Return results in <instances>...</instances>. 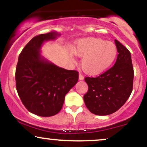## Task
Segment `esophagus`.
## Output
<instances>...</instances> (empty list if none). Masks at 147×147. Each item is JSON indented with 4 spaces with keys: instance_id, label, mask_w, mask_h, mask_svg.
<instances>
[{
    "instance_id": "1",
    "label": "esophagus",
    "mask_w": 147,
    "mask_h": 147,
    "mask_svg": "<svg viewBox=\"0 0 147 147\" xmlns=\"http://www.w3.org/2000/svg\"><path fill=\"white\" fill-rule=\"evenodd\" d=\"M79 80H80V81L84 80V77L83 76H82V75H81V74H79Z\"/></svg>"
}]
</instances>
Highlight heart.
<instances>
[{
	"label": "heart",
	"instance_id": "1",
	"mask_svg": "<svg viewBox=\"0 0 147 147\" xmlns=\"http://www.w3.org/2000/svg\"><path fill=\"white\" fill-rule=\"evenodd\" d=\"M73 52L77 56L82 57L81 65L84 71L92 76L107 70L117 55V47L113 43L95 37L78 40Z\"/></svg>",
	"mask_w": 147,
	"mask_h": 147
}]
</instances>
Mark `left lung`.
Here are the masks:
<instances>
[{"instance_id": "1", "label": "left lung", "mask_w": 147, "mask_h": 147, "mask_svg": "<svg viewBox=\"0 0 147 147\" xmlns=\"http://www.w3.org/2000/svg\"><path fill=\"white\" fill-rule=\"evenodd\" d=\"M115 43L118 55L113 66L95 78H85L88 90L84 101L88 109L97 115H108L119 110L133 90L134 72L131 52L117 40Z\"/></svg>"}]
</instances>
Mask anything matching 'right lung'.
Wrapping results in <instances>:
<instances>
[{"label":"right lung","mask_w":147,"mask_h":147,"mask_svg":"<svg viewBox=\"0 0 147 147\" xmlns=\"http://www.w3.org/2000/svg\"><path fill=\"white\" fill-rule=\"evenodd\" d=\"M60 36L54 31L34 37L18 57L15 76L18 96L30 113L41 117L58 113L65 95L78 82V72L57 66L41 55L43 43Z\"/></svg>","instance_id":"1"}]
</instances>
